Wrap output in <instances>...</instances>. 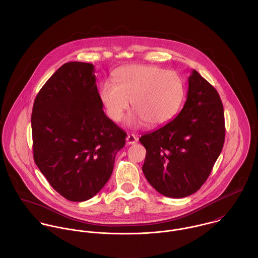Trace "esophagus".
<instances>
[{
  "mask_svg": "<svg viewBox=\"0 0 258 258\" xmlns=\"http://www.w3.org/2000/svg\"><path fill=\"white\" fill-rule=\"evenodd\" d=\"M126 141H127V144L133 145V144H135L138 141V138L134 134H129L127 136V138H126Z\"/></svg>",
  "mask_w": 258,
  "mask_h": 258,
  "instance_id": "1",
  "label": "esophagus"
}]
</instances>
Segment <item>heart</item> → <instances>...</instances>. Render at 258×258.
<instances>
[{"label":"heart","instance_id":"heart-1","mask_svg":"<svg viewBox=\"0 0 258 258\" xmlns=\"http://www.w3.org/2000/svg\"><path fill=\"white\" fill-rule=\"evenodd\" d=\"M114 81L100 87V99L113 121H121L132 103L135 111L131 124L146 122L160 126L170 121L183 102L184 87L181 76L157 66L134 64L120 69Z\"/></svg>","mask_w":258,"mask_h":258}]
</instances>
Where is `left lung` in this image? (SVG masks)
Segmentation results:
<instances>
[{"mask_svg":"<svg viewBox=\"0 0 258 258\" xmlns=\"http://www.w3.org/2000/svg\"><path fill=\"white\" fill-rule=\"evenodd\" d=\"M187 80L186 100L178 116L139 139L147 152L142 170L149 184L175 199L196 192L207 181L225 135L216 88L195 70Z\"/></svg>","mask_w":258,"mask_h":258,"instance_id":"1","label":"left lung"}]
</instances>
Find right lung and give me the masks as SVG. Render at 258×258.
<instances>
[{"label": "right lung", "mask_w": 258, "mask_h": 258, "mask_svg": "<svg viewBox=\"0 0 258 258\" xmlns=\"http://www.w3.org/2000/svg\"><path fill=\"white\" fill-rule=\"evenodd\" d=\"M94 66H61L41 87L32 113L34 159L49 184L72 202L108 182L126 133L103 111Z\"/></svg>", "instance_id": "right-lung-1"}]
</instances>
